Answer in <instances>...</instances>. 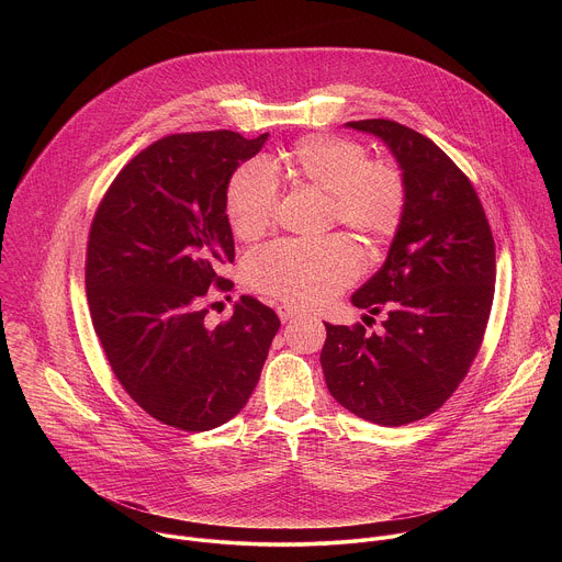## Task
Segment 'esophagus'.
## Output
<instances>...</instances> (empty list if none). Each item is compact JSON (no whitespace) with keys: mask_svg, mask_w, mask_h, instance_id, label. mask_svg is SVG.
Masks as SVG:
<instances>
[{"mask_svg":"<svg viewBox=\"0 0 562 562\" xmlns=\"http://www.w3.org/2000/svg\"><path fill=\"white\" fill-rule=\"evenodd\" d=\"M278 315H280L282 323H289V319H293V317L300 315V311L293 308V306H289V304H280V306H278Z\"/></svg>","mask_w":562,"mask_h":562,"instance_id":"34e87169","label":"esophagus"}]
</instances>
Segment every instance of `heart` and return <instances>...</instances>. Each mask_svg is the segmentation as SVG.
Listing matches in <instances>:
<instances>
[{
	"mask_svg": "<svg viewBox=\"0 0 562 562\" xmlns=\"http://www.w3.org/2000/svg\"><path fill=\"white\" fill-rule=\"evenodd\" d=\"M295 182L329 195V217L362 235L367 243L395 233L405 215L407 187L393 165L369 159L358 142L336 135H308L286 153ZM280 184L262 159L239 165L228 180L224 211L233 233L251 243L262 237L278 209ZM360 273V256L345 235L319 243H273L245 262L251 289L289 306H317L349 286Z\"/></svg>",
	"mask_w": 562,
	"mask_h": 562,
	"instance_id": "heart-1",
	"label": "heart"
}]
</instances>
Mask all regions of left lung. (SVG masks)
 I'll return each mask as SVG.
<instances>
[{
	"instance_id": "8db88e82",
	"label": "left lung",
	"mask_w": 562,
	"mask_h": 562,
	"mask_svg": "<svg viewBox=\"0 0 562 562\" xmlns=\"http://www.w3.org/2000/svg\"><path fill=\"white\" fill-rule=\"evenodd\" d=\"M347 126L389 146L407 204L384 265L351 297L371 315L386 311L384 331L325 323L319 362L345 409L400 427L440 409L467 375L494 302L496 247L469 178L429 137L391 120Z\"/></svg>"
}]
</instances>
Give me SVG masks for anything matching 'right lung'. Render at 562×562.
I'll return each mask as SVG.
<instances>
[{"label":"right lung","mask_w":562,"mask_h":562,"mask_svg":"<svg viewBox=\"0 0 562 562\" xmlns=\"http://www.w3.org/2000/svg\"><path fill=\"white\" fill-rule=\"evenodd\" d=\"M269 133H178L153 142L102 198L87 247L93 329L124 391L155 420L209 431L243 412L280 329L273 308L243 295L209 329L204 295L226 291L233 262L224 211L235 169Z\"/></svg>","instance_id":"obj_1"}]
</instances>
